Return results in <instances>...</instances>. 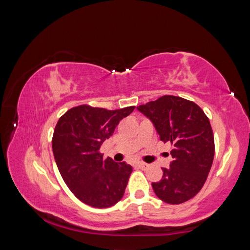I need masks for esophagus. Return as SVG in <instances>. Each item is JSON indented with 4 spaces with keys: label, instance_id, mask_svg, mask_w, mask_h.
Wrapping results in <instances>:
<instances>
[{
    "label": "esophagus",
    "instance_id": "esophagus-1",
    "mask_svg": "<svg viewBox=\"0 0 250 250\" xmlns=\"http://www.w3.org/2000/svg\"><path fill=\"white\" fill-rule=\"evenodd\" d=\"M138 167L141 168L142 170H146V169H148L149 165L148 164H145V163H139L138 164Z\"/></svg>",
    "mask_w": 250,
    "mask_h": 250
}]
</instances>
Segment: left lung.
<instances>
[{"mask_svg":"<svg viewBox=\"0 0 250 250\" xmlns=\"http://www.w3.org/2000/svg\"><path fill=\"white\" fill-rule=\"evenodd\" d=\"M138 109L153 121L160 140L173 146L170 167L163 168L159 182L151 183L155 194L170 205L192 199L206 182L214 157L208 117L194 102L174 95L160 96Z\"/></svg>","mask_w":250,"mask_h":250,"instance_id":"left-lung-1","label":"left lung"}]
</instances>
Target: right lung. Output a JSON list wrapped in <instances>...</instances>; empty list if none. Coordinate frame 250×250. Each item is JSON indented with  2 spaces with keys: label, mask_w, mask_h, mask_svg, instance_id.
Wrapping results in <instances>:
<instances>
[{
  "label": "right lung",
  "mask_w": 250,
  "mask_h": 250,
  "mask_svg": "<svg viewBox=\"0 0 250 250\" xmlns=\"http://www.w3.org/2000/svg\"><path fill=\"white\" fill-rule=\"evenodd\" d=\"M134 106L108 110L90 105L72 107L54 130L52 148L62 180L75 196L94 208H108L122 198L132 167L103 159L100 151L121 119Z\"/></svg>",
  "instance_id": "right-lung-1"
}]
</instances>
